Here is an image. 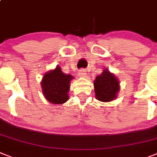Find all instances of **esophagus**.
Masks as SVG:
<instances>
[{"label": "esophagus", "instance_id": "1", "mask_svg": "<svg viewBox=\"0 0 157 157\" xmlns=\"http://www.w3.org/2000/svg\"><path fill=\"white\" fill-rule=\"evenodd\" d=\"M87 72L85 69H81L80 72H79V76L81 77H87Z\"/></svg>", "mask_w": 157, "mask_h": 157}]
</instances>
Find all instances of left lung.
<instances>
[{
    "label": "left lung",
    "mask_w": 157,
    "mask_h": 157,
    "mask_svg": "<svg viewBox=\"0 0 157 157\" xmlns=\"http://www.w3.org/2000/svg\"><path fill=\"white\" fill-rule=\"evenodd\" d=\"M96 97L102 102H109L117 97L120 91L119 80L108 69H105L94 81Z\"/></svg>",
    "instance_id": "left-lung-1"
}]
</instances>
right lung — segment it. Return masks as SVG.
I'll use <instances>...</instances> for the list:
<instances>
[{
	"label": "right lung",
	"mask_w": 157,
	"mask_h": 157,
	"mask_svg": "<svg viewBox=\"0 0 157 157\" xmlns=\"http://www.w3.org/2000/svg\"><path fill=\"white\" fill-rule=\"evenodd\" d=\"M72 79V75L64 74L59 66L44 73L40 85L46 100L55 105L65 103L68 100V93Z\"/></svg>",
	"instance_id": "1"
}]
</instances>
